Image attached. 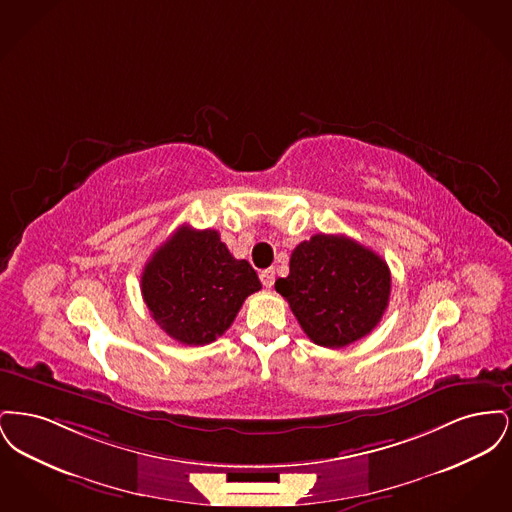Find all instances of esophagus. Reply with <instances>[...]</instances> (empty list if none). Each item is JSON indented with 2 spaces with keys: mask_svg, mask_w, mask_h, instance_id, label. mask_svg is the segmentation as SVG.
<instances>
[{
  "mask_svg": "<svg viewBox=\"0 0 512 512\" xmlns=\"http://www.w3.org/2000/svg\"><path fill=\"white\" fill-rule=\"evenodd\" d=\"M259 276H261V282H263L265 288H272V284H274V270L272 268L263 270Z\"/></svg>",
  "mask_w": 512,
  "mask_h": 512,
  "instance_id": "34e87169",
  "label": "esophagus"
}]
</instances>
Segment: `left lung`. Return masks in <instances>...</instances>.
I'll return each instance as SVG.
<instances>
[{
	"label": "left lung",
	"instance_id": "8db88e82",
	"mask_svg": "<svg viewBox=\"0 0 512 512\" xmlns=\"http://www.w3.org/2000/svg\"><path fill=\"white\" fill-rule=\"evenodd\" d=\"M307 338L340 349L365 338L388 309L391 274L372 249L345 236L315 234L292 251L290 274L274 284Z\"/></svg>",
	"mask_w": 512,
	"mask_h": 512
}]
</instances>
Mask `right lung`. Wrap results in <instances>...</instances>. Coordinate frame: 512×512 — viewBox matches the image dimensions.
Segmentation results:
<instances>
[{
  "label": "right lung",
  "instance_id": "obj_1",
  "mask_svg": "<svg viewBox=\"0 0 512 512\" xmlns=\"http://www.w3.org/2000/svg\"><path fill=\"white\" fill-rule=\"evenodd\" d=\"M261 290L257 272L238 261L217 230L180 226L142 272V295L153 320L186 345L222 336L245 297Z\"/></svg>",
  "mask_w": 512,
  "mask_h": 512
}]
</instances>
